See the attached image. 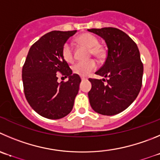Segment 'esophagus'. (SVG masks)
Masks as SVG:
<instances>
[{
    "label": "esophagus",
    "instance_id": "1",
    "mask_svg": "<svg viewBox=\"0 0 160 160\" xmlns=\"http://www.w3.org/2000/svg\"><path fill=\"white\" fill-rule=\"evenodd\" d=\"M81 80H87V77H81Z\"/></svg>",
    "mask_w": 160,
    "mask_h": 160
}]
</instances>
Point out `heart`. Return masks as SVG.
<instances>
[{
    "label": "heart",
    "mask_w": 160,
    "mask_h": 160,
    "mask_svg": "<svg viewBox=\"0 0 160 160\" xmlns=\"http://www.w3.org/2000/svg\"><path fill=\"white\" fill-rule=\"evenodd\" d=\"M77 42L90 48L91 54L98 58H103L105 55V50L101 45L98 44V39L95 35L90 33L82 34L77 38ZM62 54L65 61L72 62L74 59L73 49L69 42H65L62 46ZM97 68V63L95 60H89L86 62H78L72 66V72L81 77H87L92 72Z\"/></svg>",
    "instance_id": "1"
}]
</instances>
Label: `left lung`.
Segmentation results:
<instances>
[{
    "label": "left lung",
    "mask_w": 160,
    "mask_h": 160,
    "mask_svg": "<svg viewBox=\"0 0 160 160\" xmlns=\"http://www.w3.org/2000/svg\"><path fill=\"white\" fill-rule=\"evenodd\" d=\"M88 31L102 37L108 48L105 63L95 72L108 79L89 78L91 107L102 115L119 114L135 100L142 86L144 67L138 47L127 34L118 28Z\"/></svg>",
    "instance_id": "obj_1"
}]
</instances>
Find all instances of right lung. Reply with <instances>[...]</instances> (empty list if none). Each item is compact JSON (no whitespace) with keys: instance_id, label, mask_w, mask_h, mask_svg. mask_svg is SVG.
<instances>
[{"instance_id":"add662e5","label":"right lung","mask_w":160,"mask_h":160,"mask_svg":"<svg viewBox=\"0 0 160 160\" xmlns=\"http://www.w3.org/2000/svg\"><path fill=\"white\" fill-rule=\"evenodd\" d=\"M77 31H53L30 48L22 69L23 91L28 103L39 115L60 119L72 111L81 79L62 54V46ZM60 72L68 82H57Z\"/></svg>"}]
</instances>
